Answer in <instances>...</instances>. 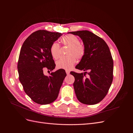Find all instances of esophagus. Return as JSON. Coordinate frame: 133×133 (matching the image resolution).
<instances>
[{
	"label": "esophagus",
	"instance_id": "obj_1",
	"mask_svg": "<svg viewBox=\"0 0 133 133\" xmlns=\"http://www.w3.org/2000/svg\"><path fill=\"white\" fill-rule=\"evenodd\" d=\"M66 72L67 75H68L69 73H70V72H69V71H68V70H66Z\"/></svg>",
	"mask_w": 133,
	"mask_h": 133
}]
</instances>
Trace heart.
Wrapping results in <instances>:
<instances>
[{
	"label": "heart",
	"instance_id": "obj_1",
	"mask_svg": "<svg viewBox=\"0 0 133 133\" xmlns=\"http://www.w3.org/2000/svg\"><path fill=\"white\" fill-rule=\"evenodd\" d=\"M61 41L63 45L69 47L67 52L69 55L61 57L57 62V67L59 69L69 70L75 64L76 58L81 59L84 57L86 48L84 45L80 43L79 39L74 35H66L61 39ZM50 53L55 59H58L60 57V47L58 43L54 42L51 45Z\"/></svg>",
	"mask_w": 133,
	"mask_h": 133
}]
</instances>
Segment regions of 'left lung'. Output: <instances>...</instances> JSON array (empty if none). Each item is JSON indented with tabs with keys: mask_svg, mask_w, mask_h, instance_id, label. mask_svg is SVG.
<instances>
[{
	"mask_svg": "<svg viewBox=\"0 0 133 133\" xmlns=\"http://www.w3.org/2000/svg\"><path fill=\"white\" fill-rule=\"evenodd\" d=\"M69 33L80 37L86 48L84 57L75 67L85 73L71 74L75 78L76 96L83 104H96L106 96L113 79V60L109 47L101 38L88 31Z\"/></svg>",
	"mask_w": 133,
	"mask_h": 133,
	"instance_id": "left-lung-1",
	"label": "left lung"
}]
</instances>
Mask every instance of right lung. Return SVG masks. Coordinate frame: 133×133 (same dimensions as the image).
Instances as JSON below:
<instances>
[{
	"label": "right lung",
	"mask_w": 133,
	"mask_h": 133,
	"mask_svg": "<svg viewBox=\"0 0 133 133\" xmlns=\"http://www.w3.org/2000/svg\"><path fill=\"white\" fill-rule=\"evenodd\" d=\"M61 35L39 30L32 33L21 48L17 66L19 79L26 94L38 104H50L57 99L66 76L62 69L49 76L44 74L45 68L51 71L55 68L50 47Z\"/></svg>",
	"instance_id": "right-lung-1"
}]
</instances>
